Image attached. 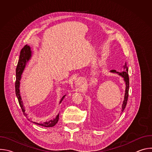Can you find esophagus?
<instances>
[{"label": "esophagus", "mask_w": 152, "mask_h": 152, "mask_svg": "<svg viewBox=\"0 0 152 152\" xmlns=\"http://www.w3.org/2000/svg\"><path fill=\"white\" fill-rule=\"evenodd\" d=\"M83 82V79H82L81 77H77V78L75 79V84H76V85L79 86V85H80L81 84H82Z\"/></svg>", "instance_id": "1"}]
</instances>
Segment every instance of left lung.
I'll use <instances>...</instances> for the list:
<instances>
[{
	"label": "left lung",
	"mask_w": 152,
	"mask_h": 152,
	"mask_svg": "<svg viewBox=\"0 0 152 152\" xmlns=\"http://www.w3.org/2000/svg\"><path fill=\"white\" fill-rule=\"evenodd\" d=\"M123 68H124V70H123V72H117L115 70H113L110 71L111 73H117L118 75L121 76L123 78L124 82L125 83L126 88H125L124 97V100L123 102V104L121 106V111L122 112L125 109L126 104H127V99H128V96H129V76H128V69L127 67L126 63H125L124 66H123Z\"/></svg>",
	"instance_id": "obj_1"
}]
</instances>
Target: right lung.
Segmentation results:
<instances>
[{
	"instance_id": "1",
	"label": "right lung",
	"mask_w": 152,
	"mask_h": 152,
	"mask_svg": "<svg viewBox=\"0 0 152 152\" xmlns=\"http://www.w3.org/2000/svg\"><path fill=\"white\" fill-rule=\"evenodd\" d=\"M32 57V51L31 49L29 46L25 45L24 48L21 50L20 51V55L19 57V60L17 64V68H16V80L15 83V94L17 96V97L18 99V101L19 103V104L21 108L23 114L26 117V118L31 121L33 122L34 123L43 126V127H53L54 126L58 121L59 120V113L57 115L50 117L46 119L43 120H37L35 118H32L31 116V114H29V112L27 110V104L24 99L21 97V96L20 94V81L21 78V75H22L27 63L28 61L31 59ZM66 95L63 96L62 99H61L59 102V104L61 103V102L63 100L64 98Z\"/></svg>"
}]
</instances>
